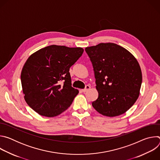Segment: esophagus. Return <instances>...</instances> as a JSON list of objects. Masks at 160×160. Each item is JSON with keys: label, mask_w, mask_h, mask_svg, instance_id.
Segmentation results:
<instances>
[{"label": "esophagus", "mask_w": 160, "mask_h": 160, "mask_svg": "<svg viewBox=\"0 0 160 160\" xmlns=\"http://www.w3.org/2000/svg\"><path fill=\"white\" fill-rule=\"evenodd\" d=\"M90 88V85H87L85 86V88H83V89H82V91H83V92H87V90H88Z\"/></svg>", "instance_id": "34e87169"}]
</instances>
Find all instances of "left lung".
I'll return each mask as SVG.
<instances>
[{
	"mask_svg": "<svg viewBox=\"0 0 160 160\" xmlns=\"http://www.w3.org/2000/svg\"><path fill=\"white\" fill-rule=\"evenodd\" d=\"M85 50L92 64L99 94L93 108L106 117L122 115L139 96L142 77L138 61L113 43H101Z\"/></svg>",
	"mask_w": 160,
	"mask_h": 160,
	"instance_id": "1",
	"label": "left lung"
}]
</instances>
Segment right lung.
<instances>
[{"mask_svg": "<svg viewBox=\"0 0 160 160\" xmlns=\"http://www.w3.org/2000/svg\"><path fill=\"white\" fill-rule=\"evenodd\" d=\"M81 48L52 45L27 60L21 74L25 101L39 115L56 117L72 104L78 90L72 87L70 67L81 57Z\"/></svg>", "mask_w": 160, "mask_h": 160, "instance_id": "right-lung-1", "label": "right lung"}]
</instances>
